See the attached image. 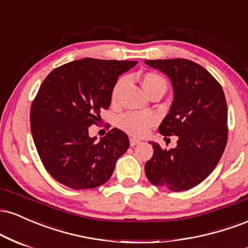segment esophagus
<instances>
[{
	"label": "esophagus",
	"instance_id": "34e87169",
	"mask_svg": "<svg viewBox=\"0 0 248 248\" xmlns=\"http://www.w3.org/2000/svg\"><path fill=\"white\" fill-rule=\"evenodd\" d=\"M140 140H138V139H130V146L132 147H134V146H136V144H139L140 143Z\"/></svg>",
	"mask_w": 248,
	"mask_h": 248
}]
</instances>
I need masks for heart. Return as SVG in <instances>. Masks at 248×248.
<instances>
[{"mask_svg": "<svg viewBox=\"0 0 248 248\" xmlns=\"http://www.w3.org/2000/svg\"><path fill=\"white\" fill-rule=\"evenodd\" d=\"M124 79H119L115 82L112 91V102H116ZM141 85L143 87L144 92L148 95L152 94L156 91H162L166 93L168 88V82L161 75L155 72H146L141 76ZM155 118L149 113H135L129 112L121 115L119 119V126L124 132L134 136H142L148 132L150 127L153 126Z\"/></svg>", "mask_w": 248, "mask_h": 248, "instance_id": "heart-1", "label": "heart"}]
</instances>
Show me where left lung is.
Masks as SVG:
<instances>
[{"mask_svg": "<svg viewBox=\"0 0 248 248\" xmlns=\"http://www.w3.org/2000/svg\"><path fill=\"white\" fill-rule=\"evenodd\" d=\"M169 77L173 101L158 132L176 135L177 146L162 149L156 142L146 163L154 186L184 191L198 186L213 171L227 142V105L220 84L203 66L187 59L144 62Z\"/></svg>", "mask_w": 248, "mask_h": 248, "instance_id": "1", "label": "left lung"}]
</instances>
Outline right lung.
Listing matches in <instances>:
<instances>
[{
    "instance_id": "right-lung-1",
    "label": "right lung",
    "mask_w": 248,
    "mask_h": 248,
    "mask_svg": "<svg viewBox=\"0 0 248 248\" xmlns=\"http://www.w3.org/2000/svg\"><path fill=\"white\" fill-rule=\"evenodd\" d=\"M136 64L84 58L57 67L44 79L31 105V134L45 169L59 183L93 189L110 178L129 139L113 128L96 142L88 127L109 107L119 76Z\"/></svg>"
}]
</instances>
